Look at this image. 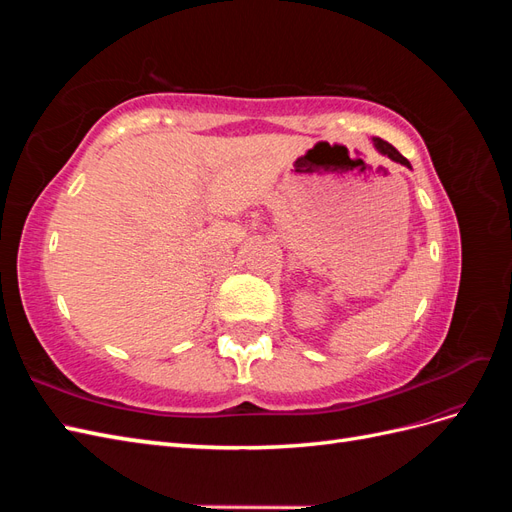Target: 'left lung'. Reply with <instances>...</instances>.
Listing matches in <instances>:
<instances>
[{"label": "left lung", "mask_w": 512, "mask_h": 512, "mask_svg": "<svg viewBox=\"0 0 512 512\" xmlns=\"http://www.w3.org/2000/svg\"><path fill=\"white\" fill-rule=\"evenodd\" d=\"M374 147L382 153V156H386V158H391V160H395V162H399V164H404V166H408V168H412L410 166V162L401 156V153L393 147V145H389L386 141H382V138H374Z\"/></svg>", "instance_id": "8db88e82"}]
</instances>
